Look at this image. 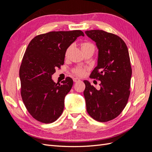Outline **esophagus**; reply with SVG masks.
Wrapping results in <instances>:
<instances>
[{"label":"esophagus","instance_id":"34e87169","mask_svg":"<svg viewBox=\"0 0 152 152\" xmlns=\"http://www.w3.org/2000/svg\"><path fill=\"white\" fill-rule=\"evenodd\" d=\"M73 82H79V81L80 80L79 79H78V78H73Z\"/></svg>","mask_w":152,"mask_h":152}]
</instances>
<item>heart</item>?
<instances>
[{"label": "heart", "instance_id": "1", "mask_svg": "<svg viewBox=\"0 0 152 152\" xmlns=\"http://www.w3.org/2000/svg\"><path fill=\"white\" fill-rule=\"evenodd\" d=\"M91 46H94V45H93V44H91V43L86 42V43H84V44H82L81 49H82V50H84V49H87V48H89V47H91ZM68 50H69V49L67 50L66 54L68 53ZM74 72L76 73L77 75H82L84 74V70H83V69H82V68H76L75 70H74Z\"/></svg>", "mask_w": 152, "mask_h": 152}]
</instances>
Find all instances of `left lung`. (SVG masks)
Returning <instances> with one entry per match:
<instances>
[{"mask_svg":"<svg viewBox=\"0 0 152 152\" xmlns=\"http://www.w3.org/2000/svg\"><path fill=\"white\" fill-rule=\"evenodd\" d=\"M85 32L98 49L97 66L90 77L101 81L99 90L89 81H84L87 111L94 120L107 122L120 115L129 97L132 75L129 54L126 43L118 36L99 30Z\"/></svg>","mask_w":152,"mask_h":152,"instance_id":"1","label":"left lung"}]
</instances>
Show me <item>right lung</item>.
<instances>
[{
  "mask_svg": "<svg viewBox=\"0 0 152 152\" xmlns=\"http://www.w3.org/2000/svg\"><path fill=\"white\" fill-rule=\"evenodd\" d=\"M80 36H84L81 30L50 31L35 37L27 47L20 69L21 94L37 121L52 123L62 114L73 80L67 77L61 84L55 83L52 75L64 64L66 49Z\"/></svg>",
  "mask_w": 152,
  "mask_h": 152,
  "instance_id": "right-lung-1",
  "label": "right lung"
}]
</instances>
